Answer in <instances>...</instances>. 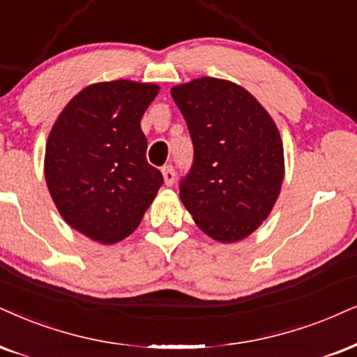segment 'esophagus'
I'll use <instances>...</instances> for the list:
<instances>
[{"label":"esophagus","instance_id":"esophagus-1","mask_svg":"<svg viewBox=\"0 0 357 357\" xmlns=\"http://www.w3.org/2000/svg\"><path fill=\"white\" fill-rule=\"evenodd\" d=\"M162 175H164V183H165L167 187L174 185V182H175L174 167H172V165H165L164 169H162Z\"/></svg>","mask_w":357,"mask_h":357}]
</instances>
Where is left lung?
<instances>
[{
	"label": "left lung",
	"mask_w": 357,
	"mask_h": 357,
	"mask_svg": "<svg viewBox=\"0 0 357 357\" xmlns=\"http://www.w3.org/2000/svg\"><path fill=\"white\" fill-rule=\"evenodd\" d=\"M170 94L195 153L180 200L206 236L245 240L270 217L283 185L278 127L255 96L227 79L197 77Z\"/></svg>",
	"instance_id": "left-lung-1"
}]
</instances>
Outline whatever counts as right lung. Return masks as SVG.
Wrapping results in <instances>:
<instances>
[{
  "label": "right lung",
  "mask_w": 357,
  "mask_h": 357,
  "mask_svg": "<svg viewBox=\"0 0 357 357\" xmlns=\"http://www.w3.org/2000/svg\"><path fill=\"white\" fill-rule=\"evenodd\" d=\"M160 86L116 79L79 91L47 135L44 178L69 227L102 245L139 227L164 177L147 164L140 119Z\"/></svg>",
  "instance_id": "right-lung-1"
}]
</instances>
